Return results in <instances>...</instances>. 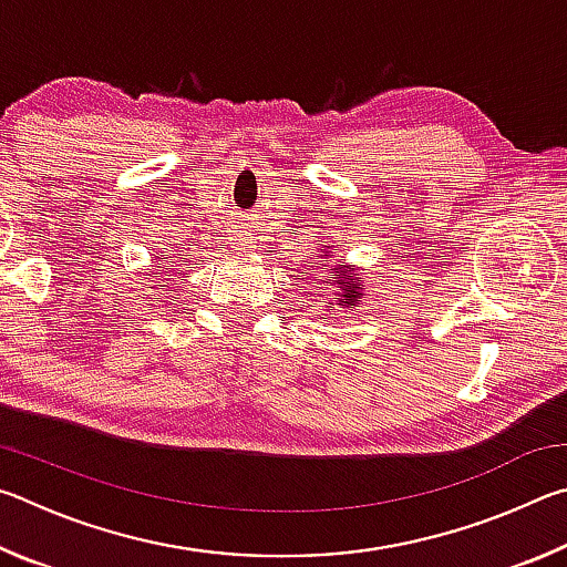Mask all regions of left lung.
<instances>
[{
  "instance_id": "8db88e82",
  "label": "left lung",
  "mask_w": 567,
  "mask_h": 567,
  "mask_svg": "<svg viewBox=\"0 0 567 567\" xmlns=\"http://www.w3.org/2000/svg\"><path fill=\"white\" fill-rule=\"evenodd\" d=\"M340 275H342V280L338 277V280H334V285H340V290H344V297H350V302H360V290H362V287L354 285V282H360L358 277H352V270H344V267H340Z\"/></svg>"
}]
</instances>
